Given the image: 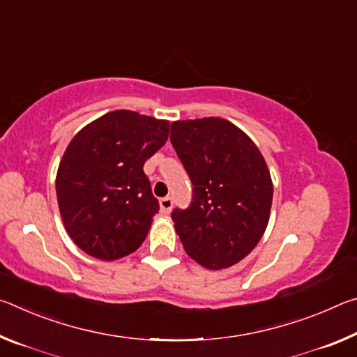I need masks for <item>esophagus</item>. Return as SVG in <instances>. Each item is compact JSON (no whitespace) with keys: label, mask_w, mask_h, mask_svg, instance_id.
I'll use <instances>...</instances> for the list:
<instances>
[{"label":"esophagus","mask_w":357,"mask_h":357,"mask_svg":"<svg viewBox=\"0 0 357 357\" xmlns=\"http://www.w3.org/2000/svg\"><path fill=\"white\" fill-rule=\"evenodd\" d=\"M160 211L164 214H168L173 208V198L172 197H165V198H160Z\"/></svg>","instance_id":"esophagus-1"}]
</instances>
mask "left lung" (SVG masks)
Returning a JSON list of instances; mask_svg holds the SVG:
<instances>
[{"instance_id": "1", "label": "left lung", "mask_w": 357, "mask_h": 357, "mask_svg": "<svg viewBox=\"0 0 357 357\" xmlns=\"http://www.w3.org/2000/svg\"><path fill=\"white\" fill-rule=\"evenodd\" d=\"M170 142L193 185L189 208L172 213L184 250L208 269L239 263L269 222L274 189L261 153L222 118L176 121Z\"/></svg>"}]
</instances>
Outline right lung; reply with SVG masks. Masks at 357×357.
Returning <instances> with one entry per match:
<instances>
[{
	"label": "right lung",
	"instance_id": "right-lung-1",
	"mask_svg": "<svg viewBox=\"0 0 357 357\" xmlns=\"http://www.w3.org/2000/svg\"><path fill=\"white\" fill-rule=\"evenodd\" d=\"M168 130V121L116 110L72 138L56 197L69 236L88 255L113 261L142 245L159 211L143 165L164 146Z\"/></svg>",
	"mask_w": 357,
	"mask_h": 357
}]
</instances>
